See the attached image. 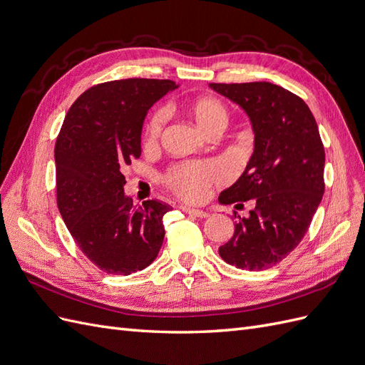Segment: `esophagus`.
<instances>
[{
  "instance_id": "34e87169",
  "label": "esophagus",
  "mask_w": 365,
  "mask_h": 365,
  "mask_svg": "<svg viewBox=\"0 0 365 365\" xmlns=\"http://www.w3.org/2000/svg\"><path fill=\"white\" fill-rule=\"evenodd\" d=\"M181 210L184 213L187 215H192V216H196V217H207L208 213L204 212V210H200V208H192V207H181Z\"/></svg>"
}]
</instances>
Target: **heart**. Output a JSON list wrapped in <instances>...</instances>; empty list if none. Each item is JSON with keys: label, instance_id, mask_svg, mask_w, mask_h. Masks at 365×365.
Wrapping results in <instances>:
<instances>
[{"label": "heart", "instance_id": "obj_1", "mask_svg": "<svg viewBox=\"0 0 365 365\" xmlns=\"http://www.w3.org/2000/svg\"><path fill=\"white\" fill-rule=\"evenodd\" d=\"M190 115L195 120L196 126L200 128L204 134L213 128H225L227 125V109L216 98L212 97H201L189 108ZM165 121L164 109H158L153 113L145 128V135L149 141L157 140L161 134L163 126ZM225 170L220 164L210 161V163H181L176 164L164 176V182L169 189L184 201L197 202L202 201L208 193L210 185L224 181Z\"/></svg>", "mask_w": 365, "mask_h": 365}]
</instances>
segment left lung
<instances>
[{"label": "left lung", "instance_id": "8db88e82", "mask_svg": "<svg viewBox=\"0 0 365 365\" xmlns=\"http://www.w3.org/2000/svg\"><path fill=\"white\" fill-rule=\"evenodd\" d=\"M251 121L254 150L220 204L254 202L237 216L235 235L219 256L239 269H268L302 242L324 193V148L311 109L300 97L269 82L210 83ZM239 205V204H237Z\"/></svg>", "mask_w": 365, "mask_h": 365}]
</instances>
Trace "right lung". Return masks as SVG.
Masks as SVG:
<instances>
[{
    "instance_id": "1",
    "label": "right lung",
    "mask_w": 365,
    "mask_h": 365,
    "mask_svg": "<svg viewBox=\"0 0 365 365\" xmlns=\"http://www.w3.org/2000/svg\"><path fill=\"white\" fill-rule=\"evenodd\" d=\"M178 86L158 79L105 82L86 90L63 120L54 146L59 212L82 252L108 274L145 269L163 245L170 207L132 204L121 170L141 155L152 105Z\"/></svg>"
}]
</instances>
